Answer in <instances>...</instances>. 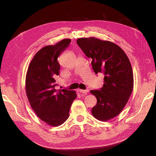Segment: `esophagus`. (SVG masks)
<instances>
[{
	"label": "esophagus",
	"instance_id": "34e87169",
	"mask_svg": "<svg viewBox=\"0 0 156 156\" xmlns=\"http://www.w3.org/2000/svg\"><path fill=\"white\" fill-rule=\"evenodd\" d=\"M88 90H82V89H79V92L83 94H87L88 92Z\"/></svg>",
	"mask_w": 156,
	"mask_h": 156
}]
</instances>
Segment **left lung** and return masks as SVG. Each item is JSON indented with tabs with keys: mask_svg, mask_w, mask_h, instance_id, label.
<instances>
[{
	"mask_svg": "<svg viewBox=\"0 0 156 156\" xmlns=\"http://www.w3.org/2000/svg\"><path fill=\"white\" fill-rule=\"evenodd\" d=\"M77 43L92 59L95 73L105 75L103 87L90 90L97 99L92 114L100 121L111 120L123 110L133 90V74L129 60L119 45L109 41L90 37L79 38Z\"/></svg>",
	"mask_w": 156,
	"mask_h": 156,
	"instance_id": "left-lung-1",
	"label": "left lung"
}]
</instances>
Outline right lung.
I'll list each match as a JSON object with an SVG mask.
<instances>
[{"label":"right lung","instance_id":"add662e5","mask_svg":"<svg viewBox=\"0 0 156 156\" xmlns=\"http://www.w3.org/2000/svg\"><path fill=\"white\" fill-rule=\"evenodd\" d=\"M70 42V39H64L41 48L31 60L26 75V94L30 106L41 120L51 126H60L68 119L77 97L73 90L55 89V77L60 68L57 59Z\"/></svg>","mask_w":156,"mask_h":156}]
</instances>
